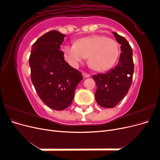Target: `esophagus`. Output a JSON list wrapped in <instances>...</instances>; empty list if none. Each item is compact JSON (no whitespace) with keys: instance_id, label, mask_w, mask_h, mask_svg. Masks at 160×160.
Here are the masks:
<instances>
[{"instance_id":"obj_1","label":"esophagus","mask_w":160,"mask_h":160,"mask_svg":"<svg viewBox=\"0 0 160 160\" xmlns=\"http://www.w3.org/2000/svg\"><path fill=\"white\" fill-rule=\"evenodd\" d=\"M82 75H83V76L84 77H85V78H87V77H90V75L89 73H87V72H82Z\"/></svg>"}]
</instances>
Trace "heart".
Segmentation results:
<instances>
[{
  "label": "heart",
  "mask_w": 160,
  "mask_h": 160,
  "mask_svg": "<svg viewBox=\"0 0 160 160\" xmlns=\"http://www.w3.org/2000/svg\"><path fill=\"white\" fill-rule=\"evenodd\" d=\"M64 56L69 63L77 67L89 57L91 68L102 71L109 69L117 61L119 47L117 41L103 35H93L77 40L75 45L63 48Z\"/></svg>",
  "instance_id": "heart-1"
}]
</instances>
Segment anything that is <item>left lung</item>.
Wrapping results in <instances>:
<instances>
[{"instance_id":"8db88e82","label":"left lung","mask_w":160,"mask_h":160,"mask_svg":"<svg viewBox=\"0 0 160 160\" xmlns=\"http://www.w3.org/2000/svg\"><path fill=\"white\" fill-rule=\"evenodd\" d=\"M116 41L121 44V52L118 65L105 73L92 76L97 90V103L105 108L115 107L127 95L133 79L134 64L133 51L125 38L113 32Z\"/></svg>"}]
</instances>
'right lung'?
Segmentation results:
<instances>
[{"label":"right lung","instance_id":"right-lung-1","mask_svg":"<svg viewBox=\"0 0 160 160\" xmlns=\"http://www.w3.org/2000/svg\"><path fill=\"white\" fill-rule=\"evenodd\" d=\"M65 35L52 30L38 38L29 57L31 79L37 93L48 107L61 111L72 103L81 72L64 59L60 46Z\"/></svg>","mask_w":160,"mask_h":160}]
</instances>
